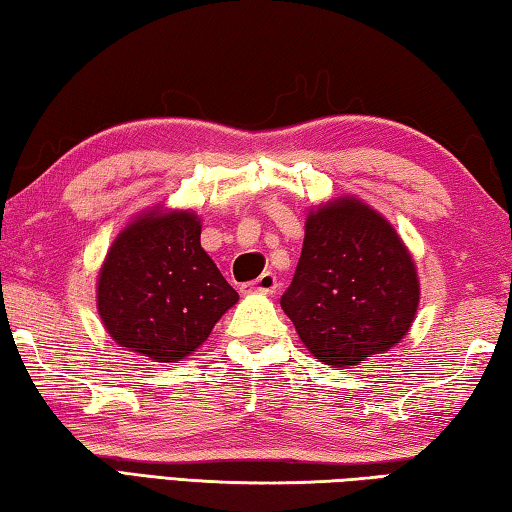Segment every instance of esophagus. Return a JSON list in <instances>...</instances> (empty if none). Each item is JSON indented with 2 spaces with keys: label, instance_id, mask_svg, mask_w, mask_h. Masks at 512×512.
<instances>
[{
  "label": "esophagus",
  "instance_id": "obj_1",
  "mask_svg": "<svg viewBox=\"0 0 512 512\" xmlns=\"http://www.w3.org/2000/svg\"><path fill=\"white\" fill-rule=\"evenodd\" d=\"M246 289L248 291H259V293H273L277 289V277H275V273L266 271V273L259 275L255 282H250Z\"/></svg>",
  "mask_w": 512,
  "mask_h": 512
}]
</instances>
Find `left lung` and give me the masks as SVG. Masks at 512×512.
Here are the masks:
<instances>
[{"label": "left lung", "instance_id": "obj_1", "mask_svg": "<svg viewBox=\"0 0 512 512\" xmlns=\"http://www.w3.org/2000/svg\"><path fill=\"white\" fill-rule=\"evenodd\" d=\"M420 284L393 225L339 198L307 216L296 275L280 298L302 343L327 366H359L409 332Z\"/></svg>", "mask_w": 512, "mask_h": 512}]
</instances>
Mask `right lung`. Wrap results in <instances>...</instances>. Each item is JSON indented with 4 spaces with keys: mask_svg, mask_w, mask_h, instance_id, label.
Returning a JSON list of instances; mask_svg holds the SVG:
<instances>
[{
    "mask_svg": "<svg viewBox=\"0 0 512 512\" xmlns=\"http://www.w3.org/2000/svg\"><path fill=\"white\" fill-rule=\"evenodd\" d=\"M239 300L201 248L194 212L144 214L115 239L99 275V314L121 348L176 363Z\"/></svg>",
    "mask_w": 512,
    "mask_h": 512,
    "instance_id": "add662e5",
    "label": "right lung"
}]
</instances>
